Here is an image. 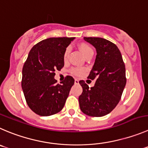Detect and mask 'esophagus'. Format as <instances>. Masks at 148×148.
<instances>
[{
    "label": "esophagus",
    "instance_id": "1",
    "mask_svg": "<svg viewBox=\"0 0 148 148\" xmlns=\"http://www.w3.org/2000/svg\"><path fill=\"white\" fill-rule=\"evenodd\" d=\"M79 84V81L78 79H75V84Z\"/></svg>",
    "mask_w": 148,
    "mask_h": 148
}]
</instances>
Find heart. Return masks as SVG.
Returning <instances> with one entry per match:
<instances>
[{
    "mask_svg": "<svg viewBox=\"0 0 148 148\" xmlns=\"http://www.w3.org/2000/svg\"><path fill=\"white\" fill-rule=\"evenodd\" d=\"M78 48H79V50L81 51V53L84 54V56L85 57H88L90 55H93L94 54V50H93L92 48L91 47V46H89L88 44L86 43H80L79 46H78ZM69 53H70V49L69 48H67L64 51V60H67V57H68ZM84 70L83 69H79V68H73L72 70V73L75 75H81L84 73Z\"/></svg>",
    "mask_w": 148,
    "mask_h": 148,
    "instance_id": "obj_1",
    "label": "heart"
}]
</instances>
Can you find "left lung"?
Here are the masks:
<instances>
[{
    "label": "left lung",
    "mask_w": 148,
    "mask_h": 148,
    "mask_svg": "<svg viewBox=\"0 0 148 148\" xmlns=\"http://www.w3.org/2000/svg\"><path fill=\"white\" fill-rule=\"evenodd\" d=\"M84 39L96 49V59L88 76L96 82L89 88L84 81H79L83 88L78 98L80 108L86 115L101 117L119 104L126 84V68L121 51L113 43L102 38Z\"/></svg>",
    "instance_id": "8db88e82"
}]
</instances>
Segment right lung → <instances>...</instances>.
Wrapping results in <instances>:
<instances>
[{
    "mask_svg": "<svg viewBox=\"0 0 148 148\" xmlns=\"http://www.w3.org/2000/svg\"><path fill=\"white\" fill-rule=\"evenodd\" d=\"M74 38H49L29 51L22 68V88L27 105L35 113L49 116L62 110L74 84L66 76L62 84L54 79L55 70L64 67V53Z\"/></svg>",
    "mask_w": 148,
    "mask_h": 148,
    "instance_id": "1",
    "label": "right lung"
}]
</instances>
